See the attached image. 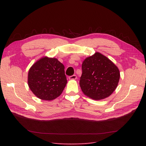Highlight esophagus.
Masks as SVG:
<instances>
[{
    "label": "esophagus",
    "mask_w": 146,
    "mask_h": 146,
    "mask_svg": "<svg viewBox=\"0 0 146 146\" xmlns=\"http://www.w3.org/2000/svg\"><path fill=\"white\" fill-rule=\"evenodd\" d=\"M69 80H76V79L77 78V76H76V75H73V76L69 77Z\"/></svg>",
    "instance_id": "esophagus-1"
}]
</instances>
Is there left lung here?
I'll return each instance as SVG.
<instances>
[{
  "mask_svg": "<svg viewBox=\"0 0 146 146\" xmlns=\"http://www.w3.org/2000/svg\"><path fill=\"white\" fill-rule=\"evenodd\" d=\"M82 68L80 86L88 98L97 100L104 99L116 90L120 72L107 56L97 52L84 60Z\"/></svg>",
  "mask_w": 146,
  "mask_h": 146,
  "instance_id": "obj_1",
  "label": "left lung"
}]
</instances>
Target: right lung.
<instances>
[{"mask_svg": "<svg viewBox=\"0 0 146 146\" xmlns=\"http://www.w3.org/2000/svg\"><path fill=\"white\" fill-rule=\"evenodd\" d=\"M28 85L38 98L52 100L62 93L67 83L64 66L55 58L43 56L28 72Z\"/></svg>", "mask_w": 146, "mask_h": 146, "instance_id": "add662e5", "label": "right lung"}]
</instances>
